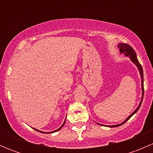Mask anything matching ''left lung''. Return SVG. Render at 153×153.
<instances>
[{"instance_id":"1","label":"left lung","mask_w":153,"mask_h":153,"mask_svg":"<svg viewBox=\"0 0 153 153\" xmlns=\"http://www.w3.org/2000/svg\"><path fill=\"white\" fill-rule=\"evenodd\" d=\"M118 48H119V51H120V53L121 54H124L125 56H127L129 57V58H130L131 61H132V63H133L134 64H135V66H136L137 68H138V69L139 70V72H140V75H141V89H142V96H141V102L139 103V105H138V107L135 109V110L133 112H132V114H131L130 115H129V116L127 117V118L126 119H125L124 121H123L122 123H121V124H116V125H112V126H107V125H104V126H109V127H117V126H121V125L124 124V123H126V121H128V120L129 119V118H131V117L132 116V115H134L135 113H136L137 111L139 109L140 106L141 105V103H142V101H143V91H144V89H143V69H142V67H141V65L140 64V63L138 62V58H137V55H136V53H135V50H134L133 49H132V47H130V46L129 45V44H123V43H120L118 45ZM99 125H102V124H98Z\"/></svg>"}]
</instances>
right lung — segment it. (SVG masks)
Returning a JSON list of instances; mask_svg holds the SVG:
<instances>
[{"label":"right lung","mask_w":153,"mask_h":153,"mask_svg":"<svg viewBox=\"0 0 153 153\" xmlns=\"http://www.w3.org/2000/svg\"><path fill=\"white\" fill-rule=\"evenodd\" d=\"M65 123H66V119H65V121H64V123H63V124L61 125V127H59V128H58V129H56V130H54V131H52V132H47V133H53V132H57V131L60 130V129H61V128L63 127V126H64V125L65 124ZM34 129H35V130L38 131V132H42V133H47V132H43V131H40V130H38V129H35V128H34Z\"/></svg>","instance_id":"right-lung-1"}]
</instances>
